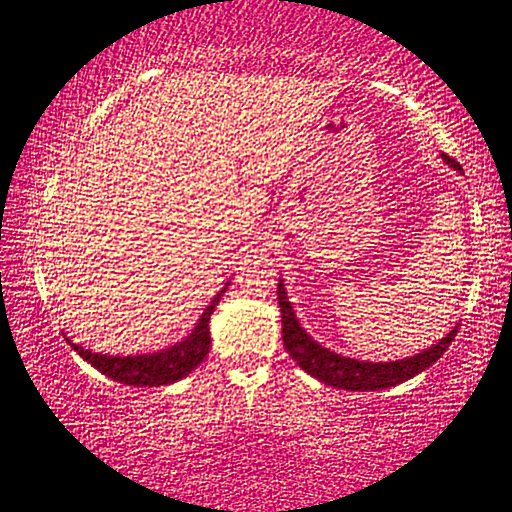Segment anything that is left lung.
I'll return each instance as SVG.
<instances>
[{
  "label": "left lung",
  "mask_w": 512,
  "mask_h": 512,
  "mask_svg": "<svg viewBox=\"0 0 512 512\" xmlns=\"http://www.w3.org/2000/svg\"><path fill=\"white\" fill-rule=\"evenodd\" d=\"M442 160L453 167L455 171H462L460 162H455L453 157L442 153ZM279 306H281V334L283 345H286L288 355L300 364L302 371L316 377V380L325 382L327 387L345 389V391H377V389H389L396 384L410 380V377L426 371L428 366L444 355L448 345L458 334V325L444 338H439L435 345H430L419 355L396 359V361H359L352 357H343L338 352H332L325 345L306 334V329L297 320L293 306L288 302L286 286L283 279H279Z\"/></svg>",
  "instance_id": "left-lung-1"
}]
</instances>
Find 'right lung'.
Instances as JSON below:
<instances>
[{
    "label": "right lung",
    "instance_id": "right-lung-1",
    "mask_svg": "<svg viewBox=\"0 0 512 512\" xmlns=\"http://www.w3.org/2000/svg\"><path fill=\"white\" fill-rule=\"evenodd\" d=\"M229 283L231 281H226V286L212 297V302L203 309L192 332L185 338H180L178 343L169 345V348L146 352V355L114 357L102 355V352L84 350L82 345L73 343L70 338H66V343L84 361H89L93 368H98L100 373H105L107 377H112V380L121 384H128V387H162V384H174L183 380L185 375H190L206 359L210 350V316L219 300H222L226 288H229Z\"/></svg>",
    "mask_w": 512,
    "mask_h": 512
}]
</instances>
